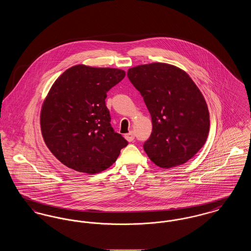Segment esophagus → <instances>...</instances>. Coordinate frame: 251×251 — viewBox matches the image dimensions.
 Listing matches in <instances>:
<instances>
[{
    "label": "esophagus",
    "instance_id": "obj_1",
    "mask_svg": "<svg viewBox=\"0 0 251 251\" xmlns=\"http://www.w3.org/2000/svg\"><path fill=\"white\" fill-rule=\"evenodd\" d=\"M125 138H126L129 142H132L133 139H134V133H133V131H130L129 133H126V134H125Z\"/></svg>",
    "mask_w": 251,
    "mask_h": 251
}]
</instances>
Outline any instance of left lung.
Returning a JSON list of instances; mask_svg holds the SVG:
<instances>
[{
	"mask_svg": "<svg viewBox=\"0 0 251 251\" xmlns=\"http://www.w3.org/2000/svg\"><path fill=\"white\" fill-rule=\"evenodd\" d=\"M127 75L151 116L146 153L163 168L186 163L202 148L210 128L208 107L198 86L186 72L165 63L140 65Z\"/></svg>",
	"mask_w": 251,
	"mask_h": 251,
	"instance_id": "1",
	"label": "left lung"
}]
</instances>
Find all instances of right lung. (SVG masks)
I'll use <instances>...</instances> for the list:
<instances>
[{"label": "right lung", "mask_w": 251, "mask_h": 251, "mask_svg": "<svg viewBox=\"0 0 251 251\" xmlns=\"http://www.w3.org/2000/svg\"><path fill=\"white\" fill-rule=\"evenodd\" d=\"M124 77L118 69L77 65L52 84L40 126L49 150L62 164L95 174L116 162L128 141L111 126L105 99Z\"/></svg>", "instance_id": "add662e5"}]
</instances>
